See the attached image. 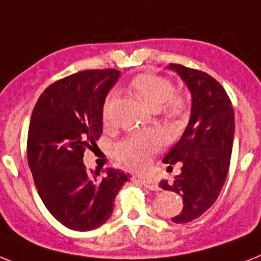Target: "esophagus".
<instances>
[{"instance_id": "esophagus-1", "label": "esophagus", "mask_w": 261, "mask_h": 261, "mask_svg": "<svg viewBox=\"0 0 261 261\" xmlns=\"http://www.w3.org/2000/svg\"><path fill=\"white\" fill-rule=\"evenodd\" d=\"M141 182L143 184L145 188L150 190H160V186H158V182L154 178H142Z\"/></svg>"}]
</instances>
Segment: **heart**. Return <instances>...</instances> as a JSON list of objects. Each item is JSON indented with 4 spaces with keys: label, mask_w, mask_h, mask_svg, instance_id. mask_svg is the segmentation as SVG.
Returning a JSON list of instances; mask_svg holds the SVG:
<instances>
[{
    "label": "heart",
    "mask_w": 261,
    "mask_h": 261,
    "mask_svg": "<svg viewBox=\"0 0 261 261\" xmlns=\"http://www.w3.org/2000/svg\"><path fill=\"white\" fill-rule=\"evenodd\" d=\"M131 92L151 110H158L160 106L167 116H178L185 107V100L181 95L173 94V84L169 79L155 73L138 75L130 84ZM114 96H109L103 109L105 120L110 119ZM162 146V137L158 133H146L127 138L116 146V154L124 164L133 169H143L147 166L150 156Z\"/></svg>",
    "instance_id": "1"
}]
</instances>
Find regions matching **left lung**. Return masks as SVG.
<instances>
[{
    "label": "left lung",
    "mask_w": 261,
    "mask_h": 261,
    "mask_svg": "<svg viewBox=\"0 0 261 261\" xmlns=\"http://www.w3.org/2000/svg\"><path fill=\"white\" fill-rule=\"evenodd\" d=\"M167 69L181 77L192 96L189 123L164 156L165 164L182 165L181 174L160 182L164 190L182 197L184 207L171 221L184 224L206 212L221 192L233 147L234 114L229 96L212 76L179 64Z\"/></svg>",
    "instance_id": "1"
}]
</instances>
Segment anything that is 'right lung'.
Returning <instances> with one entry per match:
<instances>
[{
  "label": "right lung",
  "instance_id": "right-lung-1",
  "mask_svg": "<svg viewBox=\"0 0 261 261\" xmlns=\"http://www.w3.org/2000/svg\"><path fill=\"white\" fill-rule=\"evenodd\" d=\"M120 76L116 69L83 71L49 86L32 112L28 164L39 196L57 221L92 230L111 217L114 201L128 181L119 169L86 170L83 155L103 133V107Z\"/></svg>",
  "mask_w": 261,
  "mask_h": 261
}]
</instances>
